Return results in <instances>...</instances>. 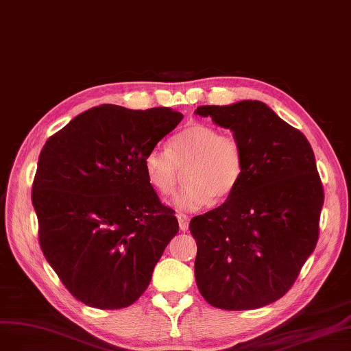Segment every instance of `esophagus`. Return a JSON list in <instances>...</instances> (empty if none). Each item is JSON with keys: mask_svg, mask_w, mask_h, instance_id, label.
Masks as SVG:
<instances>
[{"mask_svg": "<svg viewBox=\"0 0 351 351\" xmlns=\"http://www.w3.org/2000/svg\"><path fill=\"white\" fill-rule=\"evenodd\" d=\"M176 217H178V221H179V229L182 232H186L188 226H189V217L184 213H178Z\"/></svg>", "mask_w": 351, "mask_h": 351, "instance_id": "esophagus-1", "label": "esophagus"}]
</instances>
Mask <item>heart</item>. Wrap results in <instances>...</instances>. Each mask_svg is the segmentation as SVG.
I'll return each instance as SVG.
<instances>
[{
	"instance_id": "b5f03b06",
	"label": "heart",
	"mask_w": 351,
	"mask_h": 351,
	"mask_svg": "<svg viewBox=\"0 0 351 351\" xmlns=\"http://www.w3.org/2000/svg\"><path fill=\"white\" fill-rule=\"evenodd\" d=\"M144 171L160 195H169L185 171L186 184L173 198L184 210H199L210 199L228 198L243 175V152L233 135L208 123L194 122L169 141V150L154 145L144 156Z\"/></svg>"
}]
</instances>
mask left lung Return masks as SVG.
<instances>
[{
	"mask_svg": "<svg viewBox=\"0 0 351 351\" xmlns=\"http://www.w3.org/2000/svg\"><path fill=\"white\" fill-rule=\"evenodd\" d=\"M195 114L230 128L243 152L239 185L189 223L198 290L219 309L263 308L291 289L318 242L324 188L312 147L259 100Z\"/></svg>",
	"mask_w": 351,
	"mask_h": 351,
	"instance_id": "8db88e82",
	"label": "left lung"
}]
</instances>
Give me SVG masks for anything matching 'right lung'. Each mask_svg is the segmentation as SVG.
<instances>
[{"instance_id":"add662e5","label":"right lung","mask_w":351,"mask_h":351,"mask_svg":"<svg viewBox=\"0 0 351 351\" xmlns=\"http://www.w3.org/2000/svg\"><path fill=\"white\" fill-rule=\"evenodd\" d=\"M182 118L171 108L100 105L45 143L32 186L39 245L87 306L132 304L179 232L175 211L147 179L144 156Z\"/></svg>"}]
</instances>
